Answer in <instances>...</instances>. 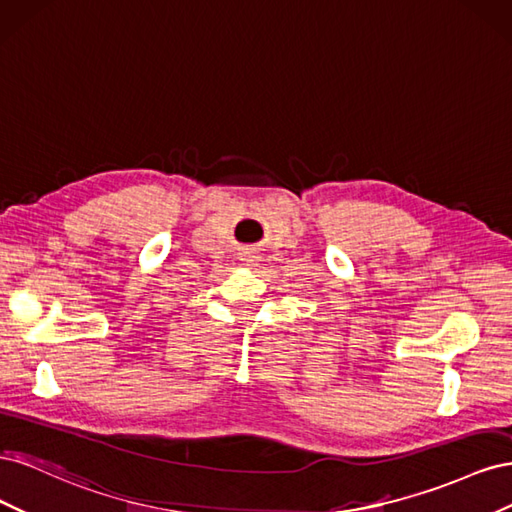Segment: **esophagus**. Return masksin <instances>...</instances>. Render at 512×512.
<instances>
[{
    "mask_svg": "<svg viewBox=\"0 0 512 512\" xmlns=\"http://www.w3.org/2000/svg\"><path fill=\"white\" fill-rule=\"evenodd\" d=\"M243 260H245V265H250V267H252L254 262H256V256H247V258H243Z\"/></svg>",
    "mask_w": 512,
    "mask_h": 512,
    "instance_id": "esophagus-1",
    "label": "esophagus"
}]
</instances>
